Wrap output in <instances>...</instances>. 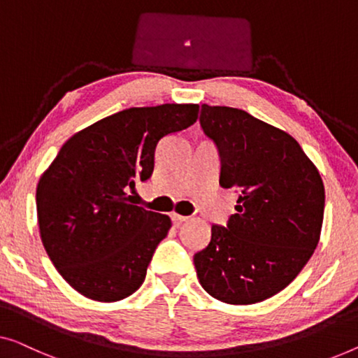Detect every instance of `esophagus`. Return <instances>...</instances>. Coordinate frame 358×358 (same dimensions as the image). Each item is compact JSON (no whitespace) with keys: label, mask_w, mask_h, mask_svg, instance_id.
<instances>
[{"label":"esophagus","mask_w":358,"mask_h":358,"mask_svg":"<svg viewBox=\"0 0 358 358\" xmlns=\"http://www.w3.org/2000/svg\"><path fill=\"white\" fill-rule=\"evenodd\" d=\"M171 220H173V222H176V224H180V222L187 221L189 217L179 215V213H171Z\"/></svg>","instance_id":"34e87169"}]
</instances>
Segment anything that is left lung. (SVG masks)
Listing matches in <instances>:
<instances>
[{
	"mask_svg": "<svg viewBox=\"0 0 358 358\" xmlns=\"http://www.w3.org/2000/svg\"><path fill=\"white\" fill-rule=\"evenodd\" d=\"M200 126L221 157L220 185L239 190L227 226L194 255L201 287L231 305L281 292L318 245L324 185L294 137L247 111L201 105Z\"/></svg>",
	"mask_w": 358,
	"mask_h": 358,
	"instance_id": "obj_1",
	"label": "left lung"
}]
</instances>
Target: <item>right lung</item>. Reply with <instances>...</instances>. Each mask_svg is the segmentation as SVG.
Here are the masks:
<instances>
[{"label":"right lung","instance_id":"add662e5","mask_svg":"<svg viewBox=\"0 0 358 358\" xmlns=\"http://www.w3.org/2000/svg\"><path fill=\"white\" fill-rule=\"evenodd\" d=\"M196 117L199 105L178 103L119 111L74 134L41 174V242L77 292L117 302L142 286L171 220L132 205L126 190L150 179L158 142Z\"/></svg>","mask_w":358,"mask_h":358}]
</instances>
